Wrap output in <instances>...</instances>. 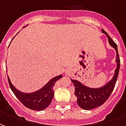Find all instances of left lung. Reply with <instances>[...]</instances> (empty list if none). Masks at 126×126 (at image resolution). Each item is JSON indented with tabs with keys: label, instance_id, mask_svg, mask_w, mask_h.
Wrapping results in <instances>:
<instances>
[{
	"label": "left lung",
	"instance_id": "left-lung-1",
	"mask_svg": "<svg viewBox=\"0 0 126 126\" xmlns=\"http://www.w3.org/2000/svg\"><path fill=\"white\" fill-rule=\"evenodd\" d=\"M102 32L107 35L109 44L116 50L117 68L113 79L105 86L100 88H88L85 86L84 85L82 84L81 82L71 79V81L73 82L75 86V95L77 97V103L81 108L85 110L93 109L102 105L103 103H105L113 90L119 74L120 59L117 44L104 30H102Z\"/></svg>",
	"mask_w": 126,
	"mask_h": 126
}]
</instances>
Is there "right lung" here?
Masks as SVG:
<instances>
[{"mask_svg": "<svg viewBox=\"0 0 126 126\" xmlns=\"http://www.w3.org/2000/svg\"><path fill=\"white\" fill-rule=\"evenodd\" d=\"M62 77L63 76L61 75L55 77L53 79L50 80L49 82L47 85H45L44 88H42V89L35 93L28 94L21 93L17 90L11 84L9 77L8 80L11 89L12 90L16 97L23 105L32 110L42 111L45 109L50 104L55 93L53 90V86H55V82Z\"/></svg>", "mask_w": 126, "mask_h": 126, "instance_id": "right-lung-1", "label": "right lung"}]
</instances>
